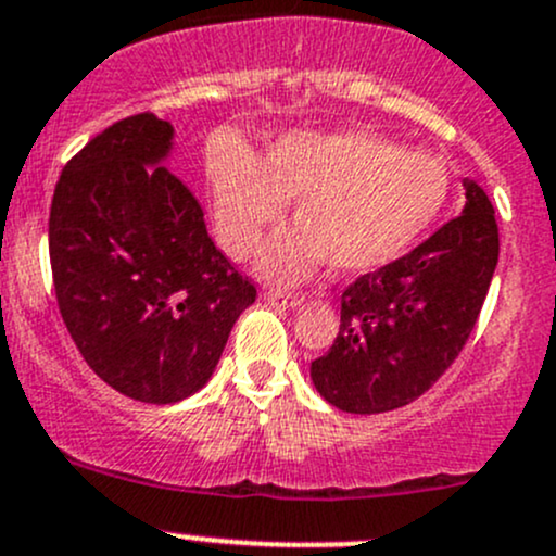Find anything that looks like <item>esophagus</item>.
<instances>
[{"label": "esophagus", "mask_w": 556, "mask_h": 556, "mask_svg": "<svg viewBox=\"0 0 556 556\" xmlns=\"http://www.w3.org/2000/svg\"><path fill=\"white\" fill-rule=\"evenodd\" d=\"M266 303L268 306H277V308H295L303 303V295H298V292H282V290H268L266 292Z\"/></svg>", "instance_id": "obj_1"}]
</instances>
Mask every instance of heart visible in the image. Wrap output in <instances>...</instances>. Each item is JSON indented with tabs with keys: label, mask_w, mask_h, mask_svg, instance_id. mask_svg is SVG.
<instances>
[{
	"label": "heart",
	"mask_w": 556,
	"mask_h": 556,
	"mask_svg": "<svg viewBox=\"0 0 556 556\" xmlns=\"http://www.w3.org/2000/svg\"><path fill=\"white\" fill-rule=\"evenodd\" d=\"M213 218L227 253L248 258L295 200V231L261 261L266 277L292 282L329 258L362 274L406 253L448 200V170L430 152L404 150L367 131H292L255 163L229 150L213 161Z\"/></svg>",
	"instance_id": "obj_1"
}]
</instances>
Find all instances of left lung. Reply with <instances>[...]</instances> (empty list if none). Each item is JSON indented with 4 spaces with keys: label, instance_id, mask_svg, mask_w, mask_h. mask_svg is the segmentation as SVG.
I'll list each match as a JSON object with an SVG mask.
<instances>
[{
    "label": "left lung",
    "instance_id": "obj_1",
    "mask_svg": "<svg viewBox=\"0 0 556 556\" xmlns=\"http://www.w3.org/2000/svg\"><path fill=\"white\" fill-rule=\"evenodd\" d=\"M465 198L462 216L343 290L338 338L311 362V380L332 406L393 412L427 393L459 356L498 264L491 200L472 179Z\"/></svg>",
    "mask_w": 556,
    "mask_h": 556
}]
</instances>
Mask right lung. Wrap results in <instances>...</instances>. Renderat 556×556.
I'll use <instances>...</instances> for the list:
<instances>
[{"label": "right lung", "instance_id": "obj_1", "mask_svg": "<svg viewBox=\"0 0 556 556\" xmlns=\"http://www.w3.org/2000/svg\"><path fill=\"white\" fill-rule=\"evenodd\" d=\"M170 139L152 113L115 121L65 163L50 208L60 316L91 371L142 404L198 393L255 301L192 189L157 166Z\"/></svg>", "mask_w": 556, "mask_h": 556}]
</instances>
